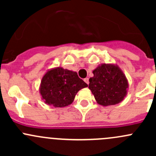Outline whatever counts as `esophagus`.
Masks as SVG:
<instances>
[{"label": "esophagus", "mask_w": 156, "mask_h": 156, "mask_svg": "<svg viewBox=\"0 0 156 156\" xmlns=\"http://www.w3.org/2000/svg\"><path fill=\"white\" fill-rule=\"evenodd\" d=\"M84 82L86 83V84H89V78H84Z\"/></svg>", "instance_id": "obj_1"}]
</instances>
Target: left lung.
<instances>
[{"label": "left lung", "instance_id": "8db88e82", "mask_svg": "<svg viewBox=\"0 0 156 156\" xmlns=\"http://www.w3.org/2000/svg\"><path fill=\"white\" fill-rule=\"evenodd\" d=\"M89 79V88L98 104L112 106L123 101L127 94L128 81L115 64L103 63L94 71Z\"/></svg>", "mask_w": 156, "mask_h": 156}]
</instances>
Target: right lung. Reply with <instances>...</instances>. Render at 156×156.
<instances>
[{
  "instance_id": "1",
  "label": "right lung",
  "mask_w": 156,
  "mask_h": 156,
  "mask_svg": "<svg viewBox=\"0 0 156 156\" xmlns=\"http://www.w3.org/2000/svg\"><path fill=\"white\" fill-rule=\"evenodd\" d=\"M87 86L76 72L59 66L47 71L42 77L39 92L46 104L61 108L72 103L77 93Z\"/></svg>"
}]
</instances>
